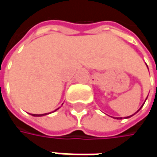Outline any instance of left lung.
<instances>
[{"label": "left lung", "instance_id": "left-lung-1", "mask_svg": "<svg viewBox=\"0 0 157 157\" xmlns=\"http://www.w3.org/2000/svg\"><path fill=\"white\" fill-rule=\"evenodd\" d=\"M143 105H144V104H143ZM142 106H143V105H142ZM142 107H141V108H142ZM141 108H140V109H141ZM140 109H139V110H140ZM139 110H138V111H139ZM137 111V112H138ZM131 116H132V115H131ZM131 116H128V117H126V118H129V117H131ZM118 120H120V119H121V118H117Z\"/></svg>", "mask_w": 157, "mask_h": 157}]
</instances>
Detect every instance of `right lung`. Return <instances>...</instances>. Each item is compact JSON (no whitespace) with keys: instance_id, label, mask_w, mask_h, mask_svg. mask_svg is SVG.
Returning a JSON list of instances; mask_svg holds the SVG:
<instances>
[{"instance_id":"add662e5","label":"right lung","mask_w":157,"mask_h":157,"mask_svg":"<svg viewBox=\"0 0 157 157\" xmlns=\"http://www.w3.org/2000/svg\"><path fill=\"white\" fill-rule=\"evenodd\" d=\"M47 113H44V114H32L33 116H43V115H46Z\"/></svg>"}]
</instances>
